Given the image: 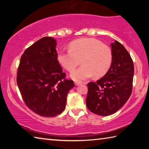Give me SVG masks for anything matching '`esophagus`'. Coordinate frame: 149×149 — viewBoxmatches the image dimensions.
Listing matches in <instances>:
<instances>
[{"instance_id":"esophagus-1","label":"esophagus","mask_w":149,"mask_h":149,"mask_svg":"<svg viewBox=\"0 0 149 149\" xmlns=\"http://www.w3.org/2000/svg\"><path fill=\"white\" fill-rule=\"evenodd\" d=\"M81 84H82L81 81H75V85H79Z\"/></svg>"}]
</instances>
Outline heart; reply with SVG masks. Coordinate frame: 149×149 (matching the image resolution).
<instances>
[{"mask_svg":"<svg viewBox=\"0 0 149 149\" xmlns=\"http://www.w3.org/2000/svg\"><path fill=\"white\" fill-rule=\"evenodd\" d=\"M58 60L64 68L71 72L80 60L82 65L72 71L70 76L75 81L88 79L104 75L110 68L112 61L111 49L94 39H79L71 42L69 50H60Z\"/></svg>","mask_w":149,"mask_h":149,"instance_id":"obj_1","label":"heart"}]
</instances>
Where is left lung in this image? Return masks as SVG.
I'll use <instances>...</instances> for the list:
<instances>
[{
    "label": "left lung",
    "mask_w": 149,
    "mask_h": 149,
    "mask_svg": "<svg viewBox=\"0 0 149 149\" xmlns=\"http://www.w3.org/2000/svg\"><path fill=\"white\" fill-rule=\"evenodd\" d=\"M112 62L110 69L97 82L87 84L86 105L95 114L108 116L120 109L132 92L134 65L125 48L117 41L111 43Z\"/></svg>",
    "instance_id": "8db88e82"
}]
</instances>
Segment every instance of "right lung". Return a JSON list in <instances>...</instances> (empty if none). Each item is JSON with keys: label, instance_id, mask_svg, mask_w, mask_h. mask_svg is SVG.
<instances>
[{"label": "right lung", "instance_id": "1", "mask_svg": "<svg viewBox=\"0 0 149 149\" xmlns=\"http://www.w3.org/2000/svg\"><path fill=\"white\" fill-rule=\"evenodd\" d=\"M56 47L52 37H42L25 50L17 68V84L25 104L42 117L61 114L74 87L62 72Z\"/></svg>", "mask_w": 149, "mask_h": 149}]
</instances>
